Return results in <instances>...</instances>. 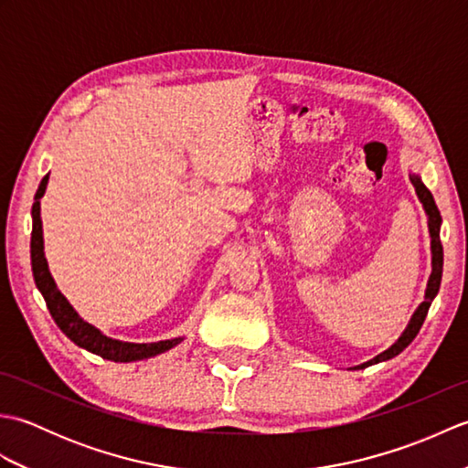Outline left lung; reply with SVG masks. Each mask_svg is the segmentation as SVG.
Returning <instances> with one entry per match:
<instances>
[{
    "instance_id": "1",
    "label": "left lung",
    "mask_w": 468,
    "mask_h": 468,
    "mask_svg": "<svg viewBox=\"0 0 468 468\" xmlns=\"http://www.w3.org/2000/svg\"><path fill=\"white\" fill-rule=\"evenodd\" d=\"M412 185L416 188V193H419L420 201L426 208V213H429L431 217V235H432V275H431V282H429V290H426V300L420 303L419 310H416V314L412 315V320L409 324V327H406L404 334L400 335V340L396 342L392 347H388L386 352H382L380 356H376L374 360L366 362L362 366H357V370H362V367H367L372 364H378V362H384V360H390V357L399 356L406 346H409L416 334L420 332V327L426 320V314H429V307L434 300V295L439 293V287H441V280H442V243H441V213H439V207H436L434 198H432V193L429 191V188L424 186V183L420 181L419 176H412Z\"/></svg>"
}]
</instances>
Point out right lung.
<instances>
[{
	"label": "right lung",
	"instance_id": "add662e5",
	"mask_svg": "<svg viewBox=\"0 0 468 468\" xmlns=\"http://www.w3.org/2000/svg\"><path fill=\"white\" fill-rule=\"evenodd\" d=\"M46 185H48V175L42 178V183H39V186H37V193L34 197V207H32V218H34L32 271H34V280H36L37 290L42 292L48 310H49V314H52L54 322L58 324L59 330H62L76 346H80V347H84V350L101 356V357H104V360H111V362H136V360H144V357H153L156 354L171 350L173 346L181 342V337L156 342V344H124V342L111 340V337L102 335L90 324L80 320L78 314L72 310V305L66 302V297L58 292L52 275H49L46 257H44L42 217H39V198H42L46 193Z\"/></svg>",
	"mask_w": 468,
	"mask_h": 468
}]
</instances>
